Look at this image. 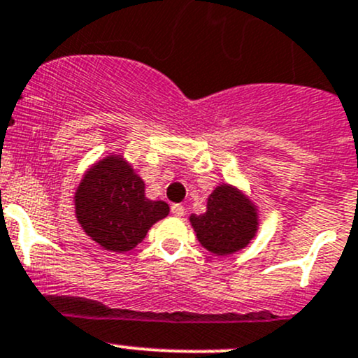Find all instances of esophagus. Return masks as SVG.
Returning <instances> with one entry per match:
<instances>
[{
  "mask_svg": "<svg viewBox=\"0 0 358 358\" xmlns=\"http://www.w3.org/2000/svg\"><path fill=\"white\" fill-rule=\"evenodd\" d=\"M171 214L175 215V217H182V215H185V207H183L182 203H173Z\"/></svg>",
  "mask_w": 358,
  "mask_h": 358,
  "instance_id": "34e87169",
  "label": "esophagus"
}]
</instances>
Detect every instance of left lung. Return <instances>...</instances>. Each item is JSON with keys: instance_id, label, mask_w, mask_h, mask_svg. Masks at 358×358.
<instances>
[{"instance_id": "8db88e82", "label": "left lung", "mask_w": 358, "mask_h": 358, "mask_svg": "<svg viewBox=\"0 0 358 358\" xmlns=\"http://www.w3.org/2000/svg\"><path fill=\"white\" fill-rule=\"evenodd\" d=\"M190 224L203 248L226 257L257 236L258 209L239 188L222 183L207 199V210L190 215Z\"/></svg>"}]
</instances>
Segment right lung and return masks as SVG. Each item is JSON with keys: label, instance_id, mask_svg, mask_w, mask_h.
<instances>
[{"label": "right lung", "instance_id": "1", "mask_svg": "<svg viewBox=\"0 0 358 358\" xmlns=\"http://www.w3.org/2000/svg\"><path fill=\"white\" fill-rule=\"evenodd\" d=\"M144 190L134 168L120 155H110L85 173L74 194V214L101 248L125 253L170 212L166 202L149 200Z\"/></svg>", "mask_w": 358, "mask_h": 358}]
</instances>
